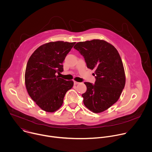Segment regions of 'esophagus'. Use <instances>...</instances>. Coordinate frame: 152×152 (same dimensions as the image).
Returning a JSON list of instances; mask_svg holds the SVG:
<instances>
[{
  "mask_svg": "<svg viewBox=\"0 0 152 152\" xmlns=\"http://www.w3.org/2000/svg\"><path fill=\"white\" fill-rule=\"evenodd\" d=\"M74 84H75V85H77V84H80V83H79V82H77V81H74Z\"/></svg>",
  "mask_w": 152,
  "mask_h": 152,
  "instance_id": "1",
  "label": "esophagus"
}]
</instances>
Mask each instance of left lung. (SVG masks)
Here are the masks:
<instances>
[{"instance_id": "1", "label": "left lung", "mask_w": 152, "mask_h": 152, "mask_svg": "<svg viewBox=\"0 0 152 152\" xmlns=\"http://www.w3.org/2000/svg\"><path fill=\"white\" fill-rule=\"evenodd\" d=\"M84 57L88 68L94 69V84L85 82L82 94L86 107L94 113L109 108L119 99L125 84L123 64L116 48L103 40L80 42L74 47Z\"/></svg>"}]
</instances>
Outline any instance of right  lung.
<instances>
[{
    "mask_svg": "<svg viewBox=\"0 0 152 152\" xmlns=\"http://www.w3.org/2000/svg\"><path fill=\"white\" fill-rule=\"evenodd\" d=\"M75 42H49L38 48L28 59L25 84L29 96L43 110L54 112L63 104L66 93L74 85L56 76L64 71L63 62Z\"/></svg>",
    "mask_w": 152,
    "mask_h": 152,
    "instance_id": "add662e5",
    "label": "right lung"
}]
</instances>
